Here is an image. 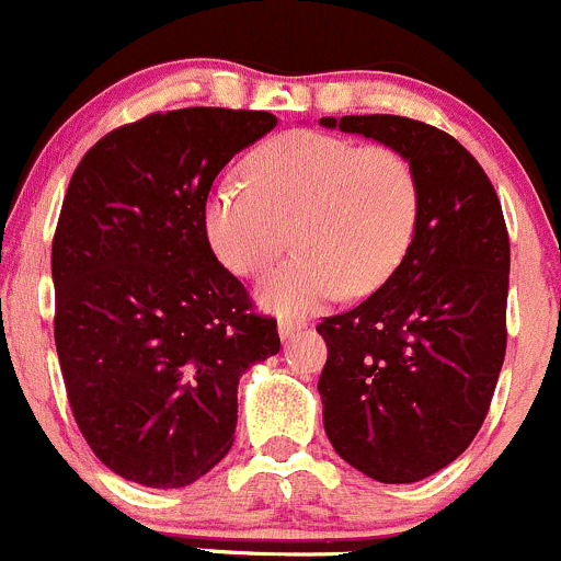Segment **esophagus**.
Listing matches in <instances>:
<instances>
[{"label": "esophagus", "instance_id": "obj_1", "mask_svg": "<svg viewBox=\"0 0 561 561\" xmlns=\"http://www.w3.org/2000/svg\"><path fill=\"white\" fill-rule=\"evenodd\" d=\"M305 330V321L302 319H280L278 321V332L283 341H288V337H294L297 332Z\"/></svg>", "mask_w": 561, "mask_h": 561}]
</instances>
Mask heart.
Returning a JSON list of instances; mask_svg holds the SVG:
<instances>
[{
	"instance_id": "b5f03b06",
	"label": "heart",
	"mask_w": 561,
	"mask_h": 561,
	"mask_svg": "<svg viewBox=\"0 0 561 561\" xmlns=\"http://www.w3.org/2000/svg\"><path fill=\"white\" fill-rule=\"evenodd\" d=\"M248 176H226L213 187L204 226L213 251L237 275L275 262L294 226L302 251L259 283L270 310L302 316L343 288L374 291L412 245L420 187L396 149L294 130L259 149Z\"/></svg>"
}]
</instances>
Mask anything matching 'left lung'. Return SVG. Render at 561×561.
Returning a JSON list of instances; mask_svg holds the SVG:
<instances>
[{"instance_id":"1","label":"left lung","mask_w":561,"mask_h":561,"mask_svg":"<svg viewBox=\"0 0 561 561\" xmlns=\"http://www.w3.org/2000/svg\"><path fill=\"white\" fill-rule=\"evenodd\" d=\"M412 165L420 213L407 256L365 302L316 330L324 431L379 482H417L471 445L507 346L510 240L482 165L450 136L392 114L321 116Z\"/></svg>"}]
</instances>
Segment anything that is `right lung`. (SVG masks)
Instances as JSON below:
<instances>
[{
  "mask_svg": "<svg viewBox=\"0 0 561 561\" xmlns=\"http://www.w3.org/2000/svg\"><path fill=\"white\" fill-rule=\"evenodd\" d=\"M275 125L270 111L149 114L100 138L65 193L51 275L68 401L94 456L138 485L185 488L224 461L240 376L280 352L204 226L215 176Z\"/></svg>",
  "mask_w": 561,
  "mask_h": 561,
  "instance_id": "obj_1",
  "label": "right lung"
}]
</instances>
